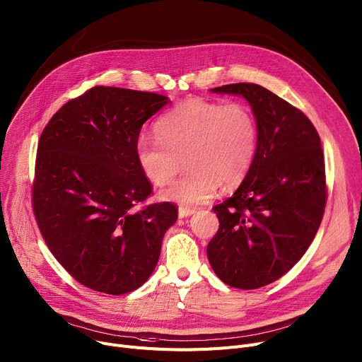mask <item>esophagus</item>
I'll return each instance as SVG.
<instances>
[{
    "mask_svg": "<svg viewBox=\"0 0 362 362\" xmlns=\"http://www.w3.org/2000/svg\"><path fill=\"white\" fill-rule=\"evenodd\" d=\"M196 211V209H193V207H180L178 209V216L180 218H187V216H191Z\"/></svg>",
    "mask_w": 362,
    "mask_h": 362,
    "instance_id": "1",
    "label": "esophagus"
}]
</instances>
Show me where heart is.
Masks as SVG:
<instances>
[{
  "label": "heart",
  "instance_id": "obj_1",
  "mask_svg": "<svg viewBox=\"0 0 362 362\" xmlns=\"http://www.w3.org/2000/svg\"><path fill=\"white\" fill-rule=\"evenodd\" d=\"M155 130L158 137L137 139V163L148 181L162 187L185 158L188 171L160 193L182 206L206 203L222 182L238 185L257 156L259 124L245 103L189 98L163 114Z\"/></svg>",
  "mask_w": 362,
  "mask_h": 362
}]
</instances>
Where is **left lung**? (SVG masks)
Here are the masks:
<instances>
[{"label": "left lung", "mask_w": 362, "mask_h": 362, "mask_svg": "<svg viewBox=\"0 0 362 362\" xmlns=\"http://www.w3.org/2000/svg\"><path fill=\"white\" fill-rule=\"evenodd\" d=\"M211 92L247 99L259 124V148L235 193L214 207L219 229L207 259L226 285L257 289L300 262L322 223L323 148L305 114L263 86L233 83Z\"/></svg>", "instance_id": "obj_1"}]
</instances>
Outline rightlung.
Returning <instances> with one entry per match:
<instances>
[{"label": "right lung", "mask_w": 362, "mask_h": 362, "mask_svg": "<svg viewBox=\"0 0 362 362\" xmlns=\"http://www.w3.org/2000/svg\"><path fill=\"white\" fill-rule=\"evenodd\" d=\"M169 102L163 95L95 86L54 114L37 144L32 203L59 264L93 291L122 295L155 270L165 232L178 218L152 194L136 141Z\"/></svg>", "instance_id": "right-lung-1"}]
</instances>
